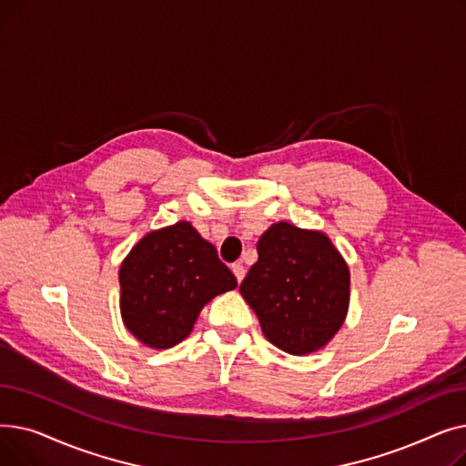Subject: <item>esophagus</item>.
<instances>
[{"label": "esophagus", "mask_w": 466, "mask_h": 466, "mask_svg": "<svg viewBox=\"0 0 466 466\" xmlns=\"http://www.w3.org/2000/svg\"><path fill=\"white\" fill-rule=\"evenodd\" d=\"M232 272H234V276H236V279L241 283V279L246 278V268H243L239 262H236V264H232Z\"/></svg>", "instance_id": "34e87169"}]
</instances>
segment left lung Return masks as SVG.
Instances as JSON below:
<instances>
[{"label": "left lung", "instance_id": "left-lung-1", "mask_svg": "<svg viewBox=\"0 0 466 466\" xmlns=\"http://www.w3.org/2000/svg\"><path fill=\"white\" fill-rule=\"evenodd\" d=\"M258 260L239 285L268 341L290 355L323 348L344 323L350 270L323 232L289 223L268 228Z\"/></svg>", "mask_w": 466, "mask_h": 466}]
</instances>
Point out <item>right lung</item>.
<instances>
[{
	"label": "right lung",
	"mask_w": 466,
	"mask_h": 466,
	"mask_svg": "<svg viewBox=\"0 0 466 466\" xmlns=\"http://www.w3.org/2000/svg\"><path fill=\"white\" fill-rule=\"evenodd\" d=\"M120 311L143 344L167 350L183 341L200 309L238 281L190 223L147 234L120 264Z\"/></svg>",
	"instance_id": "right-lung-1"
}]
</instances>
